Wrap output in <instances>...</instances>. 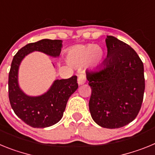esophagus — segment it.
<instances>
[{"label": "esophagus", "mask_w": 155, "mask_h": 155, "mask_svg": "<svg viewBox=\"0 0 155 155\" xmlns=\"http://www.w3.org/2000/svg\"><path fill=\"white\" fill-rule=\"evenodd\" d=\"M86 82V77L84 74H81L78 77V83L79 85H81V84H84Z\"/></svg>", "instance_id": "obj_1"}]
</instances>
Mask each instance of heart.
Listing matches in <instances>:
<instances>
[{"label":"heart","instance_id":"1","mask_svg":"<svg viewBox=\"0 0 155 155\" xmlns=\"http://www.w3.org/2000/svg\"><path fill=\"white\" fill-rule=\"evenodd\" d=\"M103 59V51L94 45H78L71 48L67 52V61L76 67L84 65L87 62L89 67H95L101 64Z\"/></svg>","mask_w":155,"mask_h":155}]
</instances>
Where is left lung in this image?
<instances>
[{
	"instance_id": "1",
	"label": "left lung",
	"mask_w": 155,
	"mask_h": 155,
	"mask_svg": "<svg viewBox=\"0 0 155 155\" xmlns=\"http://www.w3.org/2000/svg\"><path fill=\"white\" fill-rule=\"evenodd\" d=\"M105 43L107 58L86 73L91 88L89 110L100 127L120 128L136 118L141 107L143 64L132 47L116 37L107 35Z\"/></svg>"
}]
</instances>
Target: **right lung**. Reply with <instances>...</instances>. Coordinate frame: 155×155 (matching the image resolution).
<instances>
[{"label": "right lung", "instance_id": "right-lung-1", "mask_svg": "<svg viewBox=\"0 0 155 155\" xmlns=\"http://www.w3.org/2000/svg\"><path fill=\"white\" fill-rule=\"evenodd\" d=\"M63 41L44 39L28 43L19 50L12 62L8 76V96L11 106L18 118L34 128H45L62 119L71 95L78 89L77 76L55 80L46 92L38 96L28 95L18 84V70L23 59L34 51L58 57Z\"/></svg>", "mask_w": 155, "mask_h": 155}]
</instances>
